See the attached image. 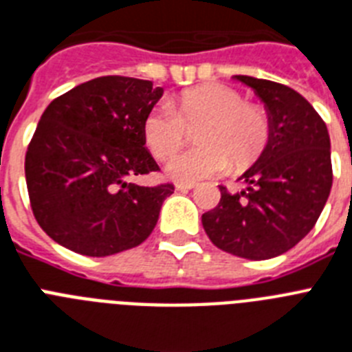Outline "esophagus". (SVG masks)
Here are the masks:
<instances>
[{"instance_id": "1", "label": "esophagus", "mask_w": 352, "mask_h": 352, "mask_svg": "<svg viewBox=\"0 0 352 352\" xmlns=\"http://www.w3.org/2000/svg\"><path fill=\"white\" fill-rule=\"evenodd\" d=\"M194 183H176V190H182V192H187V190H192Z\"/></svg>"}]
</instances>
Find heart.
Listing matches in <instances>:
<instances>
[{"instance_id": "1", "label": "heart", "mask_w": 352, "mask_h": 352, "mask_svg": "<svg viewBox=\"0 0 352 352\" xmlns=\"http://www.w3.org/2000/svg\"><path fill=\"white\" fill-rule=\"evenodd\" d=\"M196 129L192 149L174 155L167 174L176 182L194 183L230 169L243 170L268 145L272 124L259 104L246 102L237 89L223 84H203L183 91L174 102L151 107L142 120L147 149L158 160L169 158L187 140V126Z\"/></svg>"}]
</instances>
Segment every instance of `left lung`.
Segmentation results:
<instances>
[{
	"label": "left lung",
	"instance_id": "1",
	"mask_svg": "<svg viewBox=\"0 0 352 352\" xmlns=\"http://www.w3.org/2000/svg\"><path fill=\"white\" fill-rule=\"evenodd\" d=\"M257 93L272 133L263 155L239 179L245 190L230 194L201 216L203 228L223 252L252 261L272 259L304 239L333 185L331 142L315 107L284 84L235 75Z\"/></svg>",
	"mask_w": 352,
	"mask_h": 352
}]
</instances>
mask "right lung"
Masks as SVG:
<instances>
[{
  "label": "right lung",
  "instance_id": "1",
  "mask_svg": "<svg viewBox=\"0 0 352 352\" xmlns=\"http://www.w3.org/2000/svg\"><path fill=\"white\" fill-rule=\"evenodd\" d=\"M164 95L151 80L107 75L54 98L25 156L34 217L55 243L106 257L144 243L173 183L127 178L160 170L145 149L142 120Z\"/></svg>",
  "mask_w": 352,
  "mask_h": 352
}]
</instances>
